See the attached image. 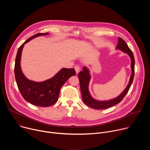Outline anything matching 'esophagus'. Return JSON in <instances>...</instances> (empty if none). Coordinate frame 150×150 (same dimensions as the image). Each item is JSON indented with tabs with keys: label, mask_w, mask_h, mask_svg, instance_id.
Segmentation results:
<instances>
[{
	"label": "esophagus",
	"mask_w": 150,
	"mask_h": 150,
	"mask_svg": "<svg viewBox=\"0 0 150 150\" xmlns=\"http://www.w3.org/2000/svg\"><path fill=\"white\" fill-rule=\"evenodd\" d=\"M75 72L76 74H78L79 72V71H80V68L78 65H76L75 67Z\"/></svg>",
	"instance_id": "esophagus-1"
}]
</instances>
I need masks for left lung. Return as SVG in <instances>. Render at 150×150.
Returning <instances> with one entry per match:
<instances>
[{"label": "left lung", "instance_id": "1", "mask_svg": "<svg viewBox=\"0 0 150 150\" xmlns=\"http://www.w3.org/2000/svg\"><path fill=\"white\" fill-rule=\"evenodd\" d=\"M116 49L120 50L125 53H127L129 55L131 60V67L132 70V74L129 83H128L125 90L119 96L113 99L107 101H99L94 99L91 96L88 88L89 83L91 79V75L89 69L87 67H84L82 68L83 71H81L78 74L82 100L85 104L94 109L100 110L109 108L110 107H112L120 103L126 96L128 91H129L131 86V84L133 82L135 74V59L132 52L129 48V47H128L126 42L120 37H118V44Z\"/></svg>", "mask_w": 150, "mask_h": 150}]
</instances>
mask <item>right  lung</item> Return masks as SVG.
Returning a JSON list of instances; mask_svg holds the SVG:
<instances>
[{"mask_svg": "<svg viewBox=\"0 0 150 150\" xmlns=\"http://www.w3.org/2000/svg\"><path fill=\"white\" fill-rule=\"evenodd\" d=\"M49 33H38L27 39L17 52L15 64V76L18 89L23 98L31 104L40 107H49L57 102L61 87L72 76L75 75L74 68H62L53 77L42 82L27 79L21 68V54L24 45L31 40Z\"/></svg>", "mask_w": 150, "mask_h": 150, "instance_id": "right-lung-1", "label": "right lung"}]
</instances>
